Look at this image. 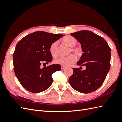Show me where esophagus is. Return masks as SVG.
Here are the masks:
<instances>
[{
    "label": "esophagus",
    "mask_w": 122,
    "mask_h": 122,
    "mask_svg": "<svg viewBox=\"0 0 122 122\" xmlns=\"http://www.w3.org/2000/svg\"><path fill=\"white\" fill-rule=\"evenodd\" d=\"M61 69L63 70V69H65V66H64V65H61Z\"/></svg>",
    "instance_id": "34e87169"
}]
</instances>
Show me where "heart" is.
Returning <instances> with one entry per match:
<instances>
[{
	"instance_id": "1",
	"label": "heart",
	"mask_w": 122,
	"mask_h": 122,
	"mask_svg": "<svg viewBox=\"0 0 122 122\" xmlns=\"http://www.w3.org/2000/svg\"><path fill=\"white\" fill-rule=\"evenodd\" d=\"M63 41L68 46H71L70 50V52L71 53L73 51L76 54L79 53V50L74 47V46L76 44V40L75 38L71 36H67L63 38ZM58 42L56 41L53 42L49 48L50 52L52 57H56L58 55ZM76 57L75 55L70 54L65 57H59L55 60V63L56 64H59L64 66H67L70 65V64L73 63L76 61Z\"/></svg>"
}]
</instances>
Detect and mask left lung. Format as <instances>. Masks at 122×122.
Wrapping results in <instances>:
<instances>
[{"mask_svg":"<svg viewBox=\"0 0 122 122\" xmlns=\"http://www.w3.org/2000/svg\"><path fill=\"white\" fill-rule=\"evenodd\" d=\"M81 46L82 55L77 63L79 68H73L69 81L72 88L82 93H90L103 84L110 67L111 49L101 36L88 30L71 33ZM82 66L85 70L80 69Z\"/></svg>","mask_w":122,"mask_h":122,"instance_id":"1","label":"left lung"}]
</instances>
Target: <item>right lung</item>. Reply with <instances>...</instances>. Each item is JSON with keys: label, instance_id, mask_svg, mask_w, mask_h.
<instances>
[{"label": "right lung", "instance_id": "obj_1", "mask_svg": "<svg viewBox=\"0 0 122 122\" xmlns=\"http://www.w3.org/2000/svg\"><path fill=\"white\" fill-rule=\"evenodd\" d=\"M63 36L36 31L25 36L17 43L13 55L14 73L21 85L28 91L42 92L52 84V74L61 70V65L52 64L42 68L41 64L52 61L50 46Z\"/></svg>", "mask_w": 122, "mask_h": 122}]
</instances>
